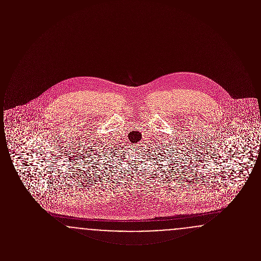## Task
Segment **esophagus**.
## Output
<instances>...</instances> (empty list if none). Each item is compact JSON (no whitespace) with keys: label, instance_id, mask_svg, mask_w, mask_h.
Masks as SVG:
<instances>
[{"label":"esophagus","instance_id":"esophagus-1","mask_svg":"<svg viewBox=\"0 0 261 261\" xmlns=\"http://www.w3.org/2000/svg\"><path fill=\"white\" fill-rule=\"evenodd\" d=\"M142 145H143V144H141V143H140V144H137V148H139V149H141L140 148H142Z\"/></svg>","mask_w":261,"mask_h":261}]
</instances>
